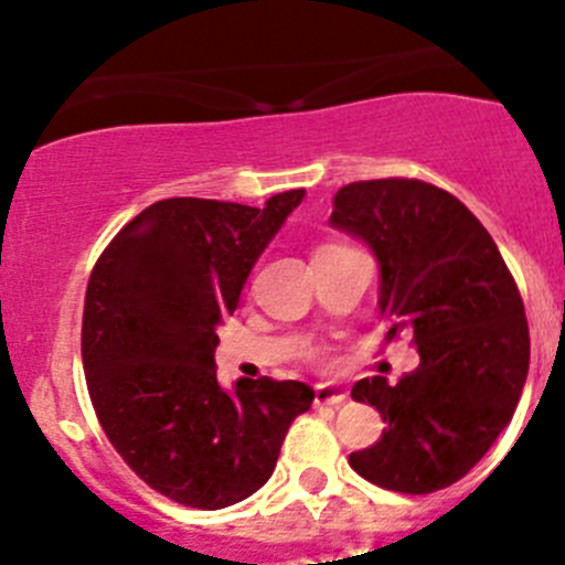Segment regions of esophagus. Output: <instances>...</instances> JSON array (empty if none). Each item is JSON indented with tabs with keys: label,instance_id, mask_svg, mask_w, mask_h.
I'll use <instances>...</instances> for the list:
<instances>
[{
	"label": "esophagus",
	"instance_id": "34e87169",
	"mask_svg": "<svg viewBox=\"0 0 565 565\" xmlns=\"http://www.w3.org/2000/svg\"><path fill=\"white\" fill-rule=\"evenodd\" d=\"M341 402H347V391L339 385H317L315 388L317 407H339Z\"/></svg>",
	"mask_w": 565,
	"mask_h": 565
}]
</instances>
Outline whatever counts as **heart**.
<instances>
[{
  "label": "heart",
  "mask_w": 565,
  "mask_h": 565,
  "mask_svg": "<svg viewBox=\"0 0 565 565\" xmlns=\"http://www.w3.org/2000/svg\"><path fill=\"white\" fill-rule=\"evenodd\" d=\"M322 248H333V246H322ZM322 248H317V250H322Z\"/></svg>",
  "instance_id": "obj_1"
}]
</instances>
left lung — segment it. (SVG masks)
<instances>
[{
  "label": "left lung",
  "instance_id": "8db88e82",
  "mask_svg": "<svg viewBox=\"0 0 565 565\" xmlns=\"http://www.w3.org/2000/svg\"><path fill=\"white\" fill-rule=\"evenodd\" d=\"M330 226L377 256L388 339L407 330L420 355L396 385L372 377L352 388L385 420L372 448L350 454L352 470L404 494L451 487L492 448L525 388L520 289L481 221L429 182H350L333 196Z\"/></svg>",
  "mask_w": 565,
  "mask_h": 565
}]
</instances>
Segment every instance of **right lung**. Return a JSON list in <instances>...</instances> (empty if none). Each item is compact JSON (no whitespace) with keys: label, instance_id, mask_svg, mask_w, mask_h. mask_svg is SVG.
<instances>
[{"label":"right lung","instance_id":"add662e5","mask_svg":"<svg viewBox=\"0 0 565 565\" xmlns=\"http://www.w3.org/2000/svg\"><path fill=\"white\" fill-rule=\"evenodd\" d=\"M306 191L248 207L163 199L108 243L84 298L82 361L108 443L156 492L226 509L265 487L315 391L298 380L215 377L221 319Z\"/></svg>","mask_w":565,"mask_h":565}]
</instances>
